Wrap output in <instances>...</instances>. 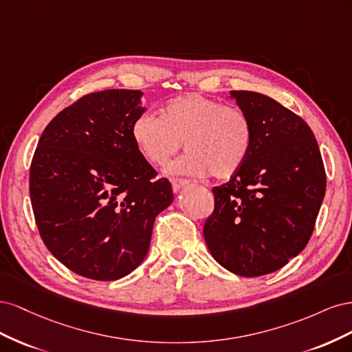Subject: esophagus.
Here are the masks:
<instances>
[{"label":"esophagus","mask_w":352,"mask_h":352,"mask_svg":"<svg viewBox=\"0 0 352 352\" xmlns=\"http://www.w3.org/2000/svg\"><path fill=\"white\" fill-rule=\"evenodd\" d=\"M186 185H188V180H185V179H173L172 180V189H173L175 194H177L179 190Z\"/></svg>","instance_id":"esophagus-1"}]
</instances>
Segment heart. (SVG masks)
Instances as JSON below:
<instances>
[{
	"instance_id": "obj_1",
	"label": "heart",
	"mask_w": 352,
	"mask_h": 352,
	"mask_svg": "<svg viewBox=\"0 0 352 352\" xmlns=\"http://www.w3.org/2000/svg\"><path fill=\"white\" fill-rule=\"evenodd\" d=\"M135 145L148 163L164 166L184 146L188 151L170 166V175L229 179L247 162L252 126L241 109L197 92L170 100L162 119L142 113L132 124Z\"/></svg>"
}]
</instances>
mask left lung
<instances>
[{
  "mask_svg": "<svg viewBox=\"0 0 352 352\" xmlns=\"http://www.w3.org/2000/svg\"><path fill=\"white\" fill-rule=\"evenodd\" d=\"M252 126L247 162L212 188L214 211L204 239L229 272L257 278L282 269L311 238L326 192V173L313 131L300 116L252 91H232Z\"/></svg>",
  "mask_w": 352,
  "mask_h": 352,
  "instance_id": "1",
  "label": "left lung"
}]
</instances>
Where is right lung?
<instances>
[{
  "label": "right lung",
  "mask_w": 352,
  "mask_h": 352,
  "mask_svg": "<svg viewBox=\"0 0 352 352\" xmlns=\"http://www.w3.org/2000/svg\"><path fill=\"white\" fill-rule=\"evenodd\" d=\"M141 91L92 92L60 111L32 158L29 194L39 235L72 272L116 280L150 248L154 220L173 201L167 179L138 150Z\"/></svg>",
  "instance_id": "obj_1"
}]
</instances>
